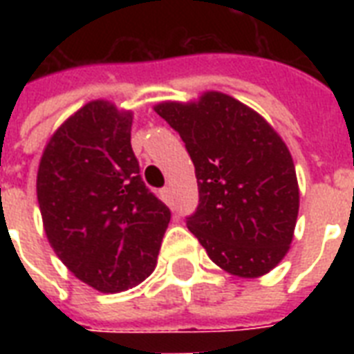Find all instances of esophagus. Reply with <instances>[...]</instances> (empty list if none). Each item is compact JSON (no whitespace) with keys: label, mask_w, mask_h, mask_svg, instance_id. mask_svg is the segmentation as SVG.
Instances as JSON below:
<instances>
[{"label":"esophagus","mask_w":354,"mask_h":354,"mask_svg":"<svg viewBox=\"0 0 354 354\" xmlns=\"http://www.w3.org/2000/svg\"><path fill=\"white\" fill-rule=\"evenodd\" d=\"M160 196H161V200H163V202H165L167 205L174 204V198H172V189L171 187H163V189H161Z\"/></svg>","instance_id":"1"}]
</instances>
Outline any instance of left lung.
<instances>
[{"instance_id": "1", "label": "left lung", "mask_w": 354, "mask_h": 354, "mask_svg": "<svg viewBox=\"0 0 354 354\" xmlns=\"http://www.w3.org/2000/svg\"><path fill=\"white\" fill-rule=\"evenodd\" d=\"M154 110L180 133L194 163L200 200L187 216L189 232L227 274H268L288 252L299 211L285 141L257 112L221 91Z\"/></svg>"}]
</instances>
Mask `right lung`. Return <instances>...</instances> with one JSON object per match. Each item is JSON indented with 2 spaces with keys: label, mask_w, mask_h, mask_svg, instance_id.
Here are the masks:
<instances>
[{
  "label": "right lung",
  "mask_w": 354,
  "mask_h": 354,
  "mask_svg": "<svg viewBox=\"0 0 354 354\" xmlns=\"http://www.w3.org/2000/svg\"><path fill=\"white\" fill-rule=\"evenodd\" d=\"M130 130L132 112L88 102L53 133L36 178L47 241L75 277L104 294L154 272L171 221L139 174Z\"/></svg>",
  "instance_id": "1"
}]
</instances>
